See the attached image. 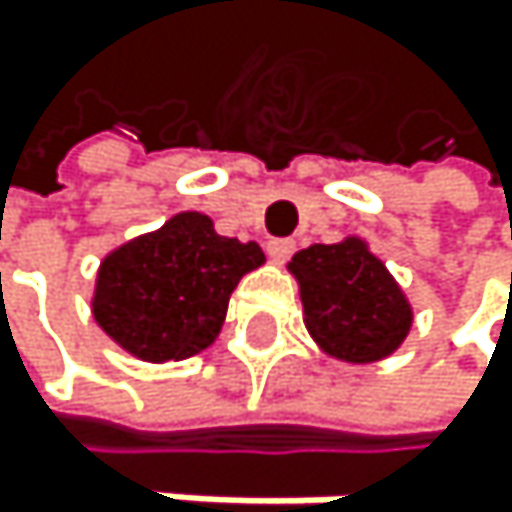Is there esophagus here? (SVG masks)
<instances>
[{"instance_id":"obj_1","label":"esophagus","mask_w":512,"mask_h":512,"mask_svg":"<svg viewBox=\"0 0 512 512\" xmlns=\"http://www.w3.org/2000/svg\"><path fill=\"white\" fill-rule=\"evenodd\" d=\"M267 254L273 261H288L294 254V242L291 239H270L267 242Z\"/></svg>"}]
</instances>
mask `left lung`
I'll return each mask as SVG.
<instances>
[{
  "label": "left lung",
  "mask_w": 512,
  "mask_h": 512,
  "mask_svg": "<svg viewBox=\"0 0 512 512\" xmlns=\"http://www.w3.org/2000/svg\"><path fill=\"white\" fill-rule=\"evenodd\" d=\"M288 267L301 282L307 328L325 353L378 362L405 341L411 307L365 242L310 245Z\"/></svg>",
  "instance_id": "8db88e82"
}]
</instances>
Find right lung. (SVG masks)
<instances>
[{"mask_svg":"<svg viewBox=\"0 0 512 512\" xmlns=\"http://www.w3.org/2000/svg\"><path fill=\"white\" fill-rule=\"evenodd\" d=\"M261 264L258 242L218 236L199 211L174 214L101 264L94 319L137 359H187L218 338L233 288Z\"/></svg>","mask_w":512,"mask_h":512,"instance_id":"obj_1","label":"right lung"}]
</instances>
